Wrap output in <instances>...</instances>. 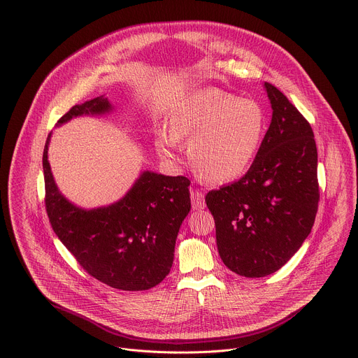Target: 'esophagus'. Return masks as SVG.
I'll return each mask as SVG.
<instances>
[{"mask_svg":"<svg viewBox=\"0 0 358 358\" xmlns=\"http://www.w3.org/2000/svg\"><path fill=\"white\" fill-rule=\"evenodd\" d=\"M191 202H192V210H203L206 208V198H203V192L192 188L191 189Z\"/></svg>","mask_w":358,"mask_h":358,"instance_id":"34e87169","label":"esophagus"}]
</instances>
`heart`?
I'll list each match as a JSON object with an SVG mask.
<instances>
[{
    "label": "heart",
    "mask_w": 358,
    "mask_h": 358,
    "mask_svg": "<svg viewBox=\"0 0 358 358\" xmlns=\"http://www.w3.org/2000/svg\"><path fill=\"white\" fill-rule=\"evenodd\" d=\"M265 127V113L257 101L220 89L201 90L176 106L169 119V137L160 134L156 148L162 159L174 162V143L189 140L188 160L198 178L229 182L250 167Z\"/></svg>",
    "instance_id": "obj_1"
}]
</instances>
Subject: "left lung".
I'll use <instances>...</instances> for the list:
<instances>
[{"label":"left lung","mask_w":358,"mask_h":358,"mask_svg":"<svg viewBox=\"0 0 358 358\" xmlns=\"http://www.w3.org/2000/svg\"><path fill=\"white\" fill-rule=\"evenodd\" d=\"M272 122L249 171L206 195L222 262L245 278L279 271L315 224L320 201L310 123L272 83Z\"/></svg>","instance_id":"1"}]
</instances>
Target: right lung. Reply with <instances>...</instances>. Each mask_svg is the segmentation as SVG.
Segmentation results:
<instances>
[{
  "label": "right lung",
  "mask_w": 358,
  "mask_h": 358,
  "mask_svg": "<svg viewBox=\"0 0 358 358\" xmlns=\"http://www.w3.org/2000/svg\"><path fill=\"white\" fill-rule=\"evenodd\" d=\"M112 109L108 99L96 97L69 109L62 124L82 115ZM43 148L45 210L57 236L78 264L110 287L137 292L159 285L174 261V246L191 210L189 180L145 171L123 199L105 208L80 210L58 191Z\"/></svg>",
  "instance_id": "1"
}]
</instances>
